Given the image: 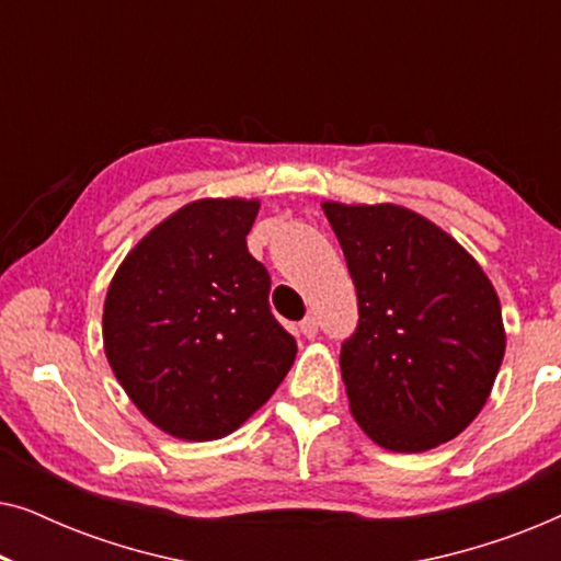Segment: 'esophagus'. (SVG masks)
<instances>
[{"mask_svg": "<svg viewBox=\"0 0 561 561\" xmlns=\"http://www.w3.org/2000/svg\"><path fill=\"white\" fill-rule=\"evenodd\" d=\"M298 329H301V334L306 336V340H313V336L319 334V321H317V317H306Z\"/></svg>", "mask_w": 561, "mask_h": 561, "instance_id": "1", "label": "esophagus"}]
</instances>
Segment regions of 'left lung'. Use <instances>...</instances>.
<instances>
[{
	"mask_svg": "<svg viewBox=\"0 0 561 561\" xmlns=\"http://www.w3.org/2000/svg\"><path fill=\"white\" fill-rule=\"evenodd\" d=\"M357 288L342 344L350 411L382 449L426 451L472 424L505 355L501 301L478 260L398 204L321 202Z\"/></svg>",
	"mask_w": 561,
	"mask_h": 561,
	"instance_id": "left-lung-1",
	"label": "left lung"
}]
</instances>
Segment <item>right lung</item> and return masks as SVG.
<instances>
[{
  "label": "right lung",
  "mask_w": 561,
  "mask_h": 561,
  "mask_svg": "<svg viewBox=\"0 0 561 561\" xmlns=\"http://www.w3.org/2000/svg\"><path fill=\"white\" fill-rule=\"evenodd\" d=\"M257 198H196L150 229L106 288L102 336L119 386L160 432L211 442L275 393L296 340L250 255Z\"/></svg>",
  "instance_id": "add662e5"
}]
</instances>
